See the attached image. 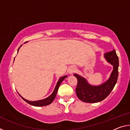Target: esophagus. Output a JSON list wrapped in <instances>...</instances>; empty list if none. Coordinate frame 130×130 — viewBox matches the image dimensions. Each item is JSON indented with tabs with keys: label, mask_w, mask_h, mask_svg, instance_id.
<instances>
[{
	"label": "esophagus",
	"mask_w": 130,
	"mask_h": 130,
	"mask_svg": "<svg viewBox=\"0 0 130 130\" xmlns=\"http://www.w3.org/2000/svg\"><path fill=\"white\" fill-rule=\"evenodd\" d=\"M76 68L75 67H74V66H72V67H70L69 68V69H68V72H69V73L70 74H73L74 72H75L76 70Z\"/></svg>",
	"instance_id": "obj_1"
}]
</instances>
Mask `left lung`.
<instances>
[{"label": "left lung", "mask_w": 130, "mask_h": 130, "mask_svg": "<svg viewBox=\"0 0 130 130\" xmlns=\"http://www.w3.org/2000/svg\"><path fill=\"white\" fill-rule=\"evenodd\" d=\"M104 58L108 62L113 65V68L108 80L102 84L98 86L91 85L85 78L77 74H74V76L77 79L76 94L79 99L84 102L94 103L105 99L112 91L117 82L119 58L115 50L105 53Z\"/></svg>", "instance_id": "8db88e82"}]
</instances>
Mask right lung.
Wrapping results in <instances>:
<instances>
[{
  "label": "right lung",
  "instance_id": "1",
  "mask_svg": "<svg viewBox=\"0 0 130 130\" xmlns=\"http://www.w3.org/2000/svg\"><path fill=\"white\" fill-rule=\"evenodd\" d=\"M20 47H19L18 50H18L19 49V48H20ZM66 77H67V76H63V77H61L60 79H59L58 81V82H57V84L56 85V87H55L53 92L51 95L49 96V97H48V98L45 99L40 100H38V101H35V102H31V101H28L27 100L25 99H24L23 97H22L19 93L18 94H19V95H20V96L21 97V98H22L26 102H27V103H28V104H30V105H33V106H37V107L46 106V105H49L50 104H51V103L53 102V100H54L55 98H56V94L57 93V91H58V88H59V87H60L61 83H62V81L63 80H64V79Z\"/></svg>",
  "mask_w": 130,
  "mask_h": 130
}]
</instances>
